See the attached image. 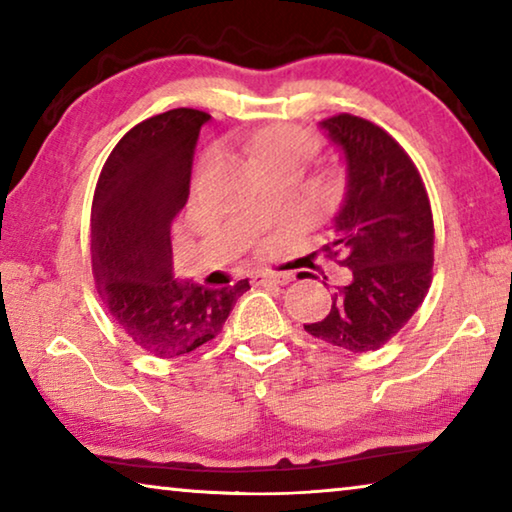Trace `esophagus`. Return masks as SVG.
I'll return each mask as SVG.
<instances>
[{
    "mask_svg": "<svg viewBox=\"0 0 512 512\" xmlns=\"http://www.w3.org/2000/svg\"><path fill=\"white\" fill-rule=\"evenodd\" d=\"M255 284H287L291 282L289 273H255L253 275Z\"/></svg>",
    "mask_w": 512,
    "mask_h": 512,
    "instance_id": "esophagus-1",
    "label": "esophagus"
}]
</instances>
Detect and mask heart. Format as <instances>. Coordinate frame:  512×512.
Here are the masks:
<instances>
[{
	"label": "heart",
	"instance_id": "obj_1",
	"mask_svg": "<svg viewBox=\"0 0 512 512\" xmlns=\"http://www.w3.org/2000/svg\"><path fill=\"white\" fill-rule=\"evenodd\" d=\"M316 151V140L302 128L289 124H271L259 128L250 137V153L259 167L284 160L305 162Z\"/></svg>",
	"mask_w": 512,
	"mask_h": 512
}]
</instances>
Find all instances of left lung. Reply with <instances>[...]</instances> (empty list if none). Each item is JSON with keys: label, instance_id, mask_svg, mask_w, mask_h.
<instances>
[{"label": "left lung", "instance_id": "obj_1", "mask_svg": "<svg viewBox=\"0 0 512 512\" xmlns=\"http://www.w3.org/2000/svg\"><path fill=\"white\" fill-rule=\"evenodd\" d=\"M320 128L341 151L348 180L325 253L350 268V282L305 332L339 350H377L431 287V205L415 164L384 128L354 115L323 119Z\"/></svg>", "mask_w": 512, "mask_h": 512}]
</instances>
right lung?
I'll list each match as a JSON object with an SVG mask.
<instances>
[{
    "label": "right lung",
    "mask_w": 512,
    "mask_h": 512,
    "mask_svg": "<svg viewBox=\"0 0 512 512\" xmlns=\"http://www.w3.org/2000/svg\"><path fill=\"white\" fill-rule=\"evenodd\" d=\"M212 117L176 108L131 128L103 164L92 201L90 250L110 316L146 352L183 357L210 343L250 289H207L173 275L171 223L189 198L201 126Z\"/></svg>",
    "instance_id": "add662e5"
}]
</instances>
